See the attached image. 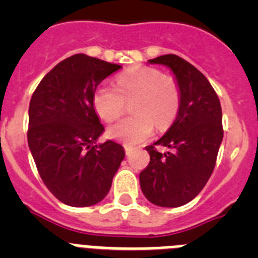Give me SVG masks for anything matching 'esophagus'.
<instances>
[{
  "label": "esophagus",
  "instance_id": "esophagus-1",
  "mask_svg": "<svg viewBox=\"0 0 258 258\" xmlns=\"http://www.w3.org/2000/svg\"><path fill=\"white\" fill-rule=\"evenodd\" d=\"M124 150H125V154L129 155L132 151H133V147L132 146H127V145H124Z\"/></svg>",
  "mask_w": 258,
  "mask_h": 258
}]
</instances>
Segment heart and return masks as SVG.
<instances>
[{
	"instance_id": "b5f03b06",
	"label": "heart",
	"mask_w": 258,
	"mask_h": 258,
	"mask_svg": "<svg viewBox=\"0 0 258 258\" xmlns=\"http://www.w3.org/2000/svg\"><path fill=\"white\" fill-rule=\"evenodd\" d=\"M131 112L108 127V136L127 145L149 140L155 125L165 131L181 108L182 92L178 81L172 75L147 66H136L116 77V88L101 85L93 95V104L104 121L111 122L124 112L131 102Z\"/></svg>"
}]
</instances>
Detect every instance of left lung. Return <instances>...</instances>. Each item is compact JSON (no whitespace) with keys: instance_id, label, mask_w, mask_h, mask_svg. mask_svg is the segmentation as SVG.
<instances>
[{"instance_id":"left-lung-1","label":"left lung","mask_w":258,"mask_h":258,"mask_svg":"<svg viewBox=\"0 0 258 258\" xmlns=\"http://www.w3.org/2000/svg\"><path fill=\"white\" fill-rule=\"evenodd\" d=\"M173 71L182 102L174 122L160 140L147 146L150 164L140 174L142 192L159 207H181L197 197L208 182L223 138L222 109L207 77L174 54L150 59ZM157 145L166 153L157 152Z\"/></svg>"}]
</instances>
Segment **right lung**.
Here are the masks:
<instances>
[{"label":"right lung","instance_id":"obj_1","mask_svg":"<svg viewBox=\"0 0 258 258\" xmlns=\"http://www.w3.org/2000/svg\"><path fill=\"white\" fill-rule=\"evenodd\" d=\"M121 68L75 54L41 80L29 102L28 146L50 192L71 207L104 199L125 157L121 145L97 140L104 132L93 104L95 89Z\"/></svg>","mask_w":258,"mask_h":258}]
</instances>
